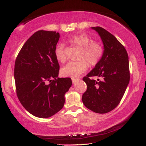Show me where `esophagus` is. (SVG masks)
Segmentation results:
<instances>
[{
  "label": "esophagus",
  "instance_id": "34e87169",
  "mask_svg": "<svg viewBox=\"0 0 146 146\" xmlns=\"http://www.w3.org/2000/svg\"><path fill=\"white\" fill-rule=\"evenodd\" d=\"M78 80V78H72V82H73V84H75L76 80Z\"/></svg>",
  "mask_w": 146,
  "mask_h": 146
}]
</instances>
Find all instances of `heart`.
Masks as SVG:
<instances>
[{
	"mask_svg": "<svg viewBox=\"0 0 146 146\" xmlns=\"http://www.w3.org/2000/svg\"><path fill=\"white\" fill-rule=\"evenodd\" d=\"M71 45L80 48L78 62H70L61 68L60 75L64 77L76 78L87 70L88 64L90 66H96L100 62L104 53V49L99 42L93 41L88 34H76L68 39ZM55 56L59 62H64L66 60L64 45L58 44L55 48Z\"/></svg>",
	"mask_w": 146,
	"mask_h": 146,
	"instance_id": "b5f03b06",
	"label": "heart"
}]
</instances>
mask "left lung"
Listing matches in <instances>:
<instances>
[{"instance_id": "1", "label": "left lung", "mask_w": 146, "mask_h": 146, "mask_svg": "<svg viewBox=\"0 0 146 146\" xmlns=\"http://www.w3.org/2000/svg\"><path fill=\"white\" fill-rule=\"evenodd\" d=\"M91 29L102 39L104 53L100 62L83 78L87 88L82 102L89 110L105 113L119 105L129 84L128 55L125 48L109 32L100 27ZM92 76L99 78H90Z\"/></svg>"}]
</instances>
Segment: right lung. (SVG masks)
Listing matches in <instances>:
<instances>
[{
    "mask_svg": "<svg viewBox=\"0 0 146 146\" xmlns=\"http://www.w3.org/2000/svg\"><path fill=\"white\" fill-rule=\"evenodd\" d=\"M60 35L55 31L36 32L23 44L15 60L14 77L21 104L36 117L48 118L62 108L70 78H59L55 48Z\"/></svg>",
    "mask_w": 146,
    "mask_h": 146,
    "instance_id": "obj_1",
    "label": "right lung"
}]
</instances>
